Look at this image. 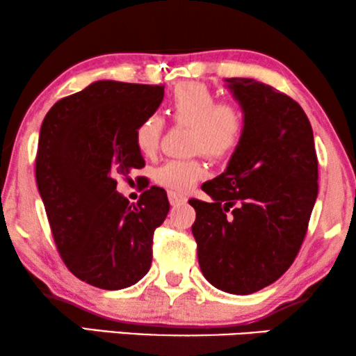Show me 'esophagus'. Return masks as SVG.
<instances>
[{
  "mask_svg": "<svg viewBox=\"0 0 356 356\" xmlns=\"http://www.w3.org/2000/svg\"><path fill=\"white\" fill-rule=\"evenodd\" d=\"M168 201H170V204H172V206H181V204H186L188 199L184 197L183 194L168 191Z\"/></svg>",
  "mask_w": 356,
  "mask_h": 356,
  "instance_id": "esophagus-1",
  "label": "esophagus"
}]
</instances>
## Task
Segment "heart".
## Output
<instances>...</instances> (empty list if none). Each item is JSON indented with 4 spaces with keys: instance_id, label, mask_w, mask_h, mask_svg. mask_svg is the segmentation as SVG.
<instances>
[{
    "instance_id": "b5f03b06",
    "label": "heart",
    "mask_w": 356,
    "mask_h": 356,
    "mask_svg": "<svg viewBox=\"0 0 356 356\" xmlns=\"http://www.w3.org/2000/svg\"><path fill=\"white\" fill-rule=\"evenodd\" d=\"M167 110L175 123L191 128L189 149L207 157L222 159L240 144L245 120L236 105L222 102L207 86L183 82L175 87ZM163 131V120L149 113L139 120L134 129V145L140 154L150 157L157 152ZM206 177V168L196 159L167 160L155 168L154 181L172 191H186Z\"/></svg>"
}]
</instances>
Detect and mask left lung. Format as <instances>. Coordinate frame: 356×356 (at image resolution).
Wrapping results in <instances>:
<instances>
[{
    "instance_id": "left-lung-1",
    "label": "left lung",
    "mask_w": 356,
    "mask_h": 356,
    "mask_svg": "<svg viewBox=\"0 0 356 356\" xmlns=\"http://www.w3.org/2000/svg\"><path fill=\"white\" fill-rule=\"evenodd\" d=\"M225 87L245 120L225 172L191 199V227L204 277L216 289L251 295L274 284L298 254L318 197V157L303 108L250 77Z\"/></svg>"
}]
</instances>
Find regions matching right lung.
<instances>
[{
	"mask_svg": "<svg viewBox=\"0 0 356 356\" xmlns=\"http://www.w3.org/2000/svg\"><path fill=\"white\" fill-rule=\"evenodd\" d=\"M162 100V86L95 81L56 102L43 120L38 193L63 261L86 284L121 290L150 269L154 232L170 211L167 193L150 186L129 204L116 177L144 167L134 129Z\"/></svg>",
	"mask_w": 356,
	"mask_h": 356,
	"instance_id": "1",
	"label": "right lung"
}]
</instances>
